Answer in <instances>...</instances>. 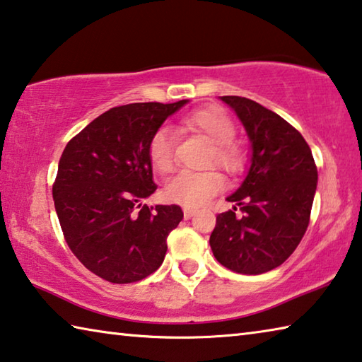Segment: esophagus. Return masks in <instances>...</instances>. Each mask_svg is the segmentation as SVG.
<instances>
[{
    "label": "esophagus",
    "mask_w": 362,
    "mask_h": 362,
    "mask_svg": "<svg viewBox=\"0 0 362 362\" xmlns=\"http://www.w3.org/2000/svg\"><path fill=\"white\" fill-rule=\"evenodd\" d=\"M194 212H196V211L192 209V207H183V217H185V218L193 217Z\"/></svg>",
    "instance_id": "1"
}]
</instances>
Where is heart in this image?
<instances>
[{
	"label": "heart",
	"mask_w": 362,
	"mask_h": 362,
	"mask_svg": "<svg viewBox=\"0 0 362 362\" xmlns=\"http://www.w3.org/2000/svg\"><path fill=\"white\" fill-rule=\"evenodd\" d=\"M189 129L203 134L214 144L212 161L220 168L236 173L243 166V156L231 142L235 137V124L220 108H201L185 118ZM148 159L151 168L159 174H169L174 169V137L168 127H159L148 142ZM225 188L223 175L217 170H183L164 187V198L169 203L185 207L204 206L207 201Z\"/></svg>",
	"instance_id": "1"
}]
</instances>
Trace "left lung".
<instances>
[{"label": "left lung", "instance_id": "8db88e82", "mask_svg": "<svg viewBox=\"0 0 362 362\" xmlns=\"http://www.w3.org/2000/svg\"><path fill=\"white\" fill-rule=\"evenodd\" d=\"M250 142L247 174L217 216L211 235L214 257L231 272L260 274L289 259L310 223L317 169L296 127L246 97L223 95ZM240 205L242 216L235 214Z\"/></svg>", "mask_w": 362, "mask_h": 362}]
</instances>
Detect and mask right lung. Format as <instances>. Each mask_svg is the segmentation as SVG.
Returning <instances> with one entry per match:
<instances>
[{
  "label": "right lung",
  "mask_w": 362,
  "mask_h": 362,
  "mask_svg": "<svg viewBox=\"0 0 362 362\" xmlns=\"http://www.w3.org/2000/svg\"><path fill=\"white\" fill-rule=\"evenodd\" d=\"M187 103L110 108L73 137L60 156L52 196L65 241L102 279L136 283L161 267L169 233L183 212L175 204L142 203L156 189L148 142Z\"/></svg>",
  "instance_id": "obj_1"
}]
</instances>
